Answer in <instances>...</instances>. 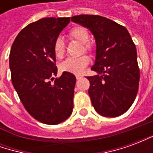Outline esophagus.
Listing matches in <instances>:
<instances>
[{"instance_id":"1","label":"esophagus","mask_w":153,"mask_h":153,"mask_svg":"<svg viewBox=\"0 0 153 153\" xmlns=\"http://www.w3.org/2000/svg\"><path fill=\"white\" fill-rule=\"evenodd\" d=\"M81 79V76H79V75H77L76 79Z\"/></svg>"}]
</instances>
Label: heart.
Returning a JSON list of instances; mask_svg holds the SVG:
<instances>
[{
    "instance_id": "heart-1",
    "label": "heart",
    "mask_w": 153,
    "mask_h": 153,
    "mask_svg": "<svg viewBox=\"0 0 153 153\" xmlns=\"http://www.w3.org/2000/svg\"><path fill=\"white\" fill-rule=\"evenodd\" d=\"M69 35L71 38H73L77 42H79L83 45V51L87 52H92L93 47L92 44L88 42L89 34L86 28L82 26H78L73 28L69 33ZM53 51L55 56L58 59H61L65 55V45L63 38L58 37L55 40L53 43ZM89 57L87 56H82L77 58H67L66 60H64L60 64V70L64 72H69V73L74 74H79L83 72L84 69L88 66L89 64Z\"/></svg>"
}]
</instances>
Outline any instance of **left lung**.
<instances>
[{
    "label": "left lung",
    "instance_id": "8db88e82",
    "mask_svg": "<svg viewBox=\"0 0 153 153\" xmlns=\"http://www.w3.org/2000/svg\"><path fill=\"white\" fill-rule=\"evenodd\" d=\"M71 20L88 28L96 41V59L87 77L88 94L94 109L106 117L126 112L138 93L140 72L136 47L128 30L100 15H80Z\"/></svg>",
    "mask_w": 153,
    "mask_h": 153
}]
</instances>
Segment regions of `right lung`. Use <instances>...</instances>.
Segmentation results:
<instances>
[{"mask_svg": "<svg viewBox=\"0 0 153 153\" xmlns=\"http://www.w3.org/2000/svg\"><path fill=\"white\" fill-rule=\"evenodd\" d=\"M70 22L43 18L23 28L12 44L10 69L13 86L26 111L38 121L57 125L72 114L76 78L63 72L56 76L53 43Z\"/></svg>", "mask_w": 153, "mask_h": 153, "instance_id": "add662e5", "label": "right lung"}]
</instances>
